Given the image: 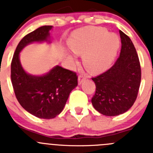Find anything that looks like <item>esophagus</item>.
Segmentation results:
<instances>
[{
	"label": "esophagus",
	"mask_w": 153,
	"mask_h": 153,
	"mask_svg": "<svg viewBox=\"0 0 153 153\" xmlns=\"http://www.w3.org/2000/svg\"><path fill=\"white\" fill-rule=\"evenodd\" d=\"M85 79H86V77H84L83 75H79V77H78V84L80 85Z\"/></svg>",
	"instance_id": "34e87169"
}]
</instances>
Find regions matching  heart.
<instances>
[{
	"label": "heart",
	"mask_w": 153,
	"mask_h": 153,
	"mask_svg": "<svg viewBox=\"0 0 153 153\" xmlns=\"http://www.w3.org/2000/svg\"><path fill=\"white\" fill-rule=\"evenodd\" d=\"M120 43L116 33H109L103 27L80 29L69 39L70 49L76 54L83 55V64L93 74L109 67L117 56ZM74 60L76 61L75 57Z\"/></svg>",
	"instance_id": "obj_1"
}]
</instances>
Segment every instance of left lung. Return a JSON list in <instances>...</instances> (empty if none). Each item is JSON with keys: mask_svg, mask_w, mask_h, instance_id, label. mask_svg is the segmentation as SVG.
I'll list each match as a JSON object with an SVG mask.
<instances>
[{"mask_svg": "<svg viewBox=\"0 0 153 153\" xmlns=\"http://www.w3.org/2000/svg\"><path fill=\"white\" fill-rule=\"evenodd\" d=\"M121 51L113 67L92 78L96 93L92 104L96 110L115 117L129 110L136 100L141 82V68L136 48L129 36L120 30Z\"/></svg>", "mask_w": 153, "mask_h": 153, "instance_id": "obj_1", "label": "left lung"}]
</instances>
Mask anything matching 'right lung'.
<instances>
[{"instance_id":"obj_1","label":"right lung","mask_w":153,"mask_h":153,"mask_svg":"<svg viewBox=\"0 0 153 153\" xmlns=\"http://www.w3.org/2000/svg\"><path fill=\"white\" fill-rule=\"evenodd\" d=\"M53 26H42L20 41L11 62V82L19 103L26 111L40 119H53L64 108L70 92L77 86L76 73L55 66L41 76L27 74L20 61V53L32 43H51Z\"/></svg>"}]
</instances>
